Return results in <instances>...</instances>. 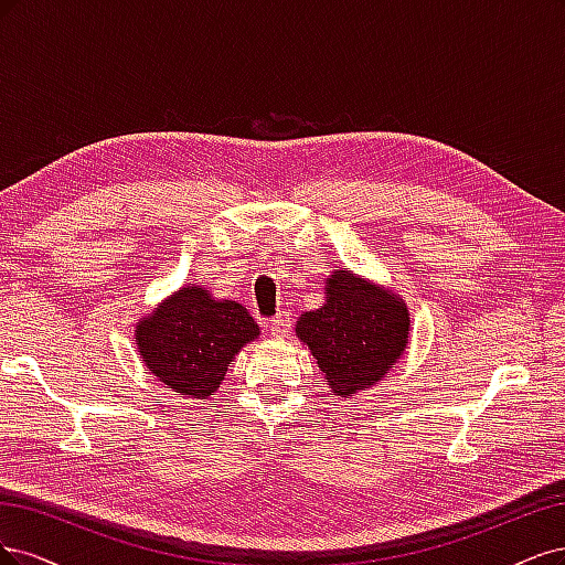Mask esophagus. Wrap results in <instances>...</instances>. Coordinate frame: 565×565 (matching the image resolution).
I'll use <instances>...</instances> for the list:
<instances>
[{"label":"esophagus","instance_id":"esophagus-1","mask_svg":"<svg viewBox=\"0 0 565 565\" xmlns=\"http://www.w3.org/2000/svg\"><path fill=\"white\" fill-rule=\"evenodd\" d=\"M267 329H269V333L275 335V338H286L288 331H290V317L286 312L277 315L275 319L267 321Z\"/></svg>","mask_w":565,"mask_h":565}]
</instances>
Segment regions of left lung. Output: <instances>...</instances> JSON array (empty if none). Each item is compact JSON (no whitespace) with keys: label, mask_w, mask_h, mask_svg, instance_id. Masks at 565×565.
<instances>
[{"label":"left lung","mask_w":565,"mask_h":565,"mask_svg":"<svg viewBox=\"0 0 565 565\" xmlns=\"http://www.w3.org/2000/svg\"><path fill=\"white\" fill-rule=\"evenodd\" d=\"M323 290V305L300 315L296 335L317 359L331 392L350 398L375 387L406 354L411 315L402 296L350 267L333 269Z\"/></svg>","instance_id":"obj_1"}]
</instances>
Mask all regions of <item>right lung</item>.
I'll use <instances>...</instances> for the list:
<instances>
[{
	"mask_svg": "<svg viewBox=\"0 0 565 565\" xmlns=\"http://www.w3.org/2000/svg\"><path fill=\"white\" fill-rule=\"evenodd\" d=\"M134 335L145 369L163 387L185 398H209L244 344L260 335V326L244 305L188 284L140 317Z\"/></svg>",
	"mask_w": 565,
	"mask_h": 565,
	"instance_id": "right-lung-1",
	"label": "right lung"
}]
</instances>
